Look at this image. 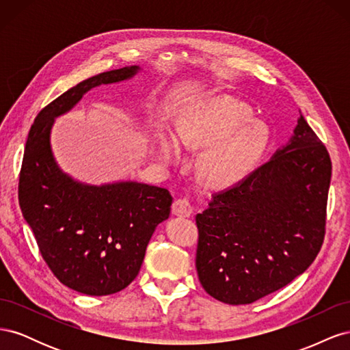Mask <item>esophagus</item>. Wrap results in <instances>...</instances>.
<instances>
[{
  "label": "esophagus",
  "instance_id": "esophagus-1",
  "mask_svg": "<svg viewBox=\"0 0 350 350\" xmlns=\"http://www.w3.org/2000/svg\"><path fill=\"white\" fill-rule=\"evenodd\" d=\"M172 213L179 217H189L193 215V206L187 198H178L172 204Z\"/></svg>",
  "mask_w": 350,
  "mask_h": 350
}]
</instances>
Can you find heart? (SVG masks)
<instances>
[{"mask_svg":"<svg viewBox=\"0 0 350 350\" xmlns=\"http://www.w3.org/2000/svg\"><path fill=\"white\" fill-rule=\"evenodd\" d=\"M174 132L162 124L152 131V147L157 161L174 163L181 157V146L201 149L197 171L213 188H230L242 183L266 153L270 130L252 120V111L228 94H213L194 100L178 111Z\"/></svg>","mask_w":350,"mask_h":350,"instance_id":"1","label":"heart"}]
</instances>
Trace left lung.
<instances>
[{
	"instance_id": "8db88e82",
	"label": "left lung",
	"mask_w": 350,
	"mask_h": 350,
	"mask_svg": "<svg viewBox=\"0 0 350 350\" xmlns=\"http://www.w3.org/2000/svg\"><path fill=\"white\" fill-rule=\"evenodd\" d=\"M330 179V156L299 111L288 143L196 216L204 291L243 305L302 274L323 245Z\"/></svg>"
}]
</instances>
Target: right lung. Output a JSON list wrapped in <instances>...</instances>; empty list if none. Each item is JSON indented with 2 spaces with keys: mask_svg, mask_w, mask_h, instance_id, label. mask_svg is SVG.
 Instances as JSON below:
<instances>
[{
  "mask_svg": "<svg viewBox=\"0 0 350 350\" xmlns=\"http://www.w3.org/2000/svg\"><path fill=\"white\" fill-rule=\"evenodd\" d=\"M142 70L124 67L80 81L38 113L26 142L20 208L52 273L84 295L116 293L137 278L154 229L171 213L172 196L130 179L100 185L79 181L58 165L51 131L89 90L130 80Z\"/></svg>",
  "mask_w": 350,
  "mask_h": 350,
  "instance_id": "right-lung-1",
  "label": "right lung"
}]
</instances>
